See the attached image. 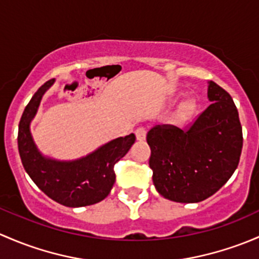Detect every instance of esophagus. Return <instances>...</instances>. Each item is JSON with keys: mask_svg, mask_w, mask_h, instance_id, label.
I'll list each match as a JSON object with an SVG mask.
<instances>
[{"mask_svg": "<svg viewBox=\"0 0 259 259\" xmlns=\"http://www.w3.org/2000/svg\"><path fill=\"white\" fill-rule=\"evenodd\" d=\"M146 135H147V130L145 127H138L136 130V137H137L138 141H143L146 140Z\"/></svg>", "mask_w": 259, "mask_h": 259, "instance_id": "34e87169", "label": "esophagus"}]
</instances>
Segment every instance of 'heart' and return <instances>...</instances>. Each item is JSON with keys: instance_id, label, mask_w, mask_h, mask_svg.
Wrapping results in <instances>:
<instances>
[{"instance_id": "1", "label": "heart", "mask_w": 259, "mask_h": 259, "mask_svg": "<svg viewBox=\"0 0 259 259\" xmlns=\"http://www.w3.org/2000/svg\"><path fill=\"white\" fill-rule=\"evenodd\" d=\"M194 108H196V105H194V102H192V101H187V102H185L182 106H181L180 116L181 117L191 116V114L193 113Z\"/></svg>"}]
</instances>
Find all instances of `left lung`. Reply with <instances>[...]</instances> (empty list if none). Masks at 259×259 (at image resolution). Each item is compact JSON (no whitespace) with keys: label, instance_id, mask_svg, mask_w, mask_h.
<instances>
[{"label":"left lung","instance_id":"1","mask_svg":"<svg viewBox=\"0 0 259 259\" xmlns=\"http://www.w3.org/2000/svg\"><path fill=\"white\" fill-rule=\"evenodd\" d=\"M212 103L183 130L157 124L147 133L154 187L169 201L196 203L214 194L239 163L243 135L231 95L209 81Z\"/></svg>","mask_w":259,"mask_h":259}]
</instances>
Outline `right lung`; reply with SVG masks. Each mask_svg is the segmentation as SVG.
<instances>
[{
	"label": "right lung",
	"mask_w": 259,
	"mask_h": 259,
	"mask_svg": "<svg viewBox=\"0 0 259 259\" xmlns=\"http://www.w3.org/2000/svg\"><path fill=\"white\" fill-rule=\"evenodd\" d=\"M52 83L53 79H50L37 90L21 117L17 137L21 161L37 187L57 203L66 207L98 203L110 194L116 181L114 164L126 156L136 136L131 133L111 141L78 161L57 162L42 157L32 141L30 121Z\"/></svg>",
	"instance_id": "obj_1"
}]
</instances>
